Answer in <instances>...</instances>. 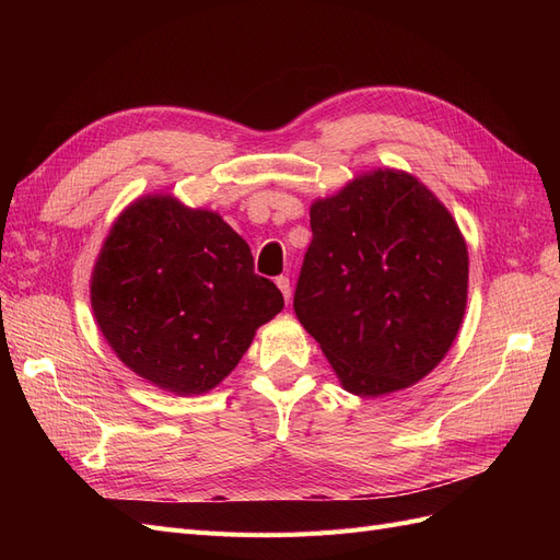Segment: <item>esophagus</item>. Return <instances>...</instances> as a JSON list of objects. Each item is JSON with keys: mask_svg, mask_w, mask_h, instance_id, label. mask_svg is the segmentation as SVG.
I'll list each match as a JSON object with an SVG mask.
<instances>
[{"mask_svg": "<svg viewBox=\"0 0 560 560\" xmlns=\"http://www.w3.org/2000/svg\"><path fill=\"white\" fill-rule=\"evenodd\" d=\"M276 284H278V290L282 292L284 301H287V303H290V301H292V287H290V278H284V276H280V278H276Z\"/></svg>", "mask_w": 560, "mask_h": 560, "instance_id": "esophagus-1", "label": "esophagus"}]
</instances>
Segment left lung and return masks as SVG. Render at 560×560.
Listing matches in <instances>:
<instances>
[{"label": "left lung", "mask_w": 560, "mask_h": 560, "mask_svg": "<svg viewBox=\"0 0 560 560\" xmlns=\"http://www.w3.org/2000/svg\"><path fill=\"white\" fill-rule=\"evenodd\" d=\"M294 313L360 397L411 387L446 358L467 308L469 257L416 175L376 167L311 206Z\"/></svg>", "instance_id": "8db88e82"}]
</instances>
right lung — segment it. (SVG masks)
Instances as JSON below:
<instances>
[{
    "mask_svg": "<svg viewBox=\"0 0 560 560\" xmlns=\"http://www.w3.org/2000/svg\"><path fill=\"white\" fill-rule=\"evenodd\" d=\"M91 306L132 374L191 397L238 366L284 299L254 273L249 245L222 214L147 194L109 229L93 266Z\"/></svg>",
    "mask_w": 560,
    "mask_h": 560,
    "instance_id": "1",
    "label": "right lung"
}]
</instances>
